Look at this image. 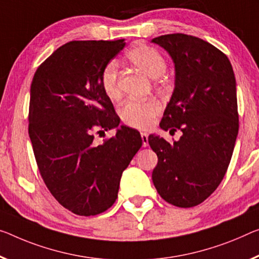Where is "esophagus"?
Returning <instances> with one entry per match:
<instances>
[{
	"instance_id": "obj_1",
	"label": "esophagus",
	"mask_w": 259,
	"mask_h": 259,
	"mask_svg": "<svg viewBox=\"0 0 259 259\" xmlns=\"http://www.w3.org/2000/svg\"><path fill=\"white\" fill-rule=\"evenodd\" d=\"M141 139H142V146L143 147H147L148 146V134L142 132L141 133Z\"/></svg>"
}]
</instances>
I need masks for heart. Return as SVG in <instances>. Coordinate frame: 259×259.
I'll list each match as a JSON object with an SVG mask.
<instances>
[{
    "label": "heart",
    "mask_w": 259,
    "mask_h": 259,
    "mask_svg": "<svg viewBox=\"0 0 259 259\" xmlns=\"http://www.w3.org/2000/svg\"><path fill=\"white\" fill-rule=\"evenodd\" d=\"M127 58L130 62L146 74L150 78H157L162 76L166 70V61L160 52L153 47L146 45H139L127 52ZM101 85L104 94L110 99H118L120 97V90L118 87V65L117 62L110 61L104 67L101 76ZM161 104L155 99L149 101H137L130 99L121 107V120L127 126L134 128H146L152 125L153 119L160 113Z\"/></svg>",
    "instance_id": "b5f03b06"
}]
</instances>
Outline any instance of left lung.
<instances>
[{
  "mask_svg": "<svg viewBox=\"0 0 259 259\" xmlns=\"http://www.w3.org/2000/svg\"><path fill=\"white\" fill-rule=\"evenodd\" d=\"M175 65V88L160 122L182 137L174 143L150 134L157 155L153 183L177 207H193L224 180L238 133L236 81L229 59L200 38L183 33L152 39Z\"/></svg>",
  "mask_w": 259,
  "mask_h": 259,
  "instance_id": "left-lung-1",
  "label": "left lung"
}]
</instances>
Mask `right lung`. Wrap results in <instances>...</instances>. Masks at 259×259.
<instances>
[{
    "mask_svg": "<svg viewBox=\"0 0 259 259\" xmlns=\"http://www.w3.org/2000/svg\"><path fill=\"white\" fill-rule=\"evenodd\" d=\"M125 47L114 41H69L38 67L30 89L29 135L44 182L63 207L77 215L105 212L120 178L142 146L137 130L119 126L101 85L104 67ZM116 128L103 145L94 133Z\"/></svg>",
    "mask_w": 259,
    "mask_h": 259,
    "instance_id": "right-lung-1",
    "label": "right lung"
}]
</instances>
